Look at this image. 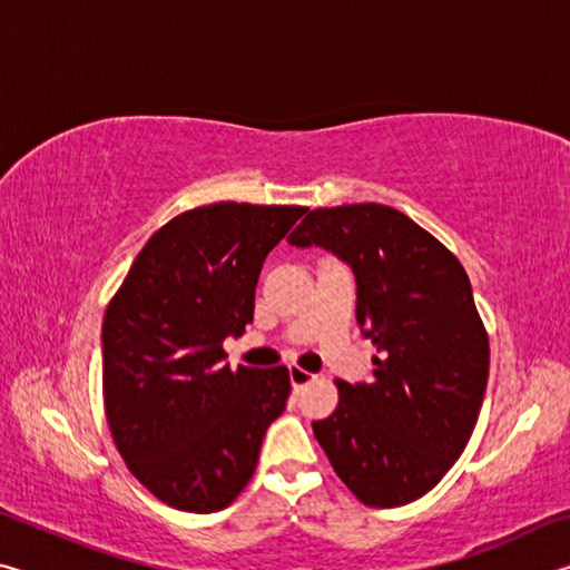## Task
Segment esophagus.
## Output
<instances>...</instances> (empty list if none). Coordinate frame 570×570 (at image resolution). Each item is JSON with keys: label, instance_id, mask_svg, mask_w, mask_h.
Wrapping results in <instances>:
<instances>
[{"label": "esophagus", "instance_id": "esophagus-1", "mask_svg": "<svg viewBox=\"0 0 570 570\" xmlns=\"http://www.w3.org/2000/svg\"><path fill=\"white\" fill-rule=\"evenodd\" d=\"M288 380H292L294 390H304L306 384L314 382V374L302 370V366H288Z\"/></svg>", "mask_w": 570, "mask_h": 570}]
</instances>
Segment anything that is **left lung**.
Wrapping results in <instances>:
<instances>
[{"mask_svg":"<svg viewBox=\"0 0 570 570\" xmlns=\"http://www.w3.org/2000/svg\"><path fill=\"white\" fill-rule=\"evenodd\" d=\"M288 244L352 268L356 322L377 346L374 380H336L340 404L314 435L364 505H407L455 465L485 397L490 344L465 268L380 204L308 210Z\"/></svg>","mask_w":570,"mask_h":570,"instance_id":"left-lung-1","label":"left lung"}]
</instances>
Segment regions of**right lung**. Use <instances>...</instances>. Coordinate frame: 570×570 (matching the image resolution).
<instances>
[{
  "label": "right lung",
  "mask_w": 570,
  "mask_h": 570,
  "mask_svg": "<svg viewBox=\"0 0 570 570\" xmlns=\"http://www.w3.org/2000/svg\"><path fill=\"white\" fill-rule=\"evenodd\" d=\"M302 206L214 204L150 236L102 322V394L115 448L153 495L186 513L236 500L284 412L286 366L226 364L254 322L268 256Z\"/></svg>",
  "instance_id": "obj_1"
}]
</instances>
